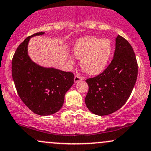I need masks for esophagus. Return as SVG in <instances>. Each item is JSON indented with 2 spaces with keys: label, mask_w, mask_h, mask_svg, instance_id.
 I'll return each instance as SVG.
<instances>
[{
  "label": "esophagus",
  "mask_w": 151,
  "mask_h": 151,
  "mask_svg": "<svg viewBox=\"0 0 151 151\" xmlns=\"http://www.w3.org/2000/svg\"><path fill=\"white\" fill-rule=\"evenodd\" d=\"M81 79H82V78L79 75H75V77H74V81H75V82H78V81H81Z\"/></svg>",
  "instance_id": "34e87169"
}]
</instances>
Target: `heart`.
<instances>
[{
  "instance_id": "obj_1",
  "label": "heart",
  "mask_w": 151,
  "mask_h": 151,
  "mask_svg": "<svg viewBox=\"0 0 151 151\" xmlns=\"http://www.w3.org/2000/svg\"><path fill=\"white\" fill-rule=\"evenodd\" d=\"M112 51L113 45L109 39L92 36L80 38L73 47L74 57L81 60V69L90 75H98L105 70ZM70 61L73 62L72 59Z\"/></svg>"
}]
</instances>
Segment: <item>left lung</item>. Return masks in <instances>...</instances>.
<instances>
[{"instance_id": "obj_1", "label": "left lung", "mask_w": 151, "mask_h": 151, "mask_svg": "<svg viewBox=\"0 0 151 151\" xmlns=\"http://www.w3.org/2000/svg\"><path fill=\"white\" fill-rule=\"evenodd\" d=\"M138 77V63L132 47L124 37L116 38L113 60L99 75L86 80L89 91L87 108L99 116L109 115L121 108L129 98Z\"/></svg>"}]
</instances>
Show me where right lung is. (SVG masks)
Masks as SVG:
<instances>
[{
    "mask_svg": "<svg viewBox=\"0 0 151 151\" xmlns=\"http://www.w3.org/2000/svg\"><path fill=\"white\" fill-rule=\"evenodd\" d=\"M44 33L29 36L18 47L12 60V77L22 102L35 114L48 116L62 108L74 76L70 72L42 67L30 60L27 55L30 38Z\"/></svg>",
    "mask_w": 151,
    "mask_h": 151,
    "instance_id": "right-lung-1",
    "label": "right lung"
}]
</instances>
